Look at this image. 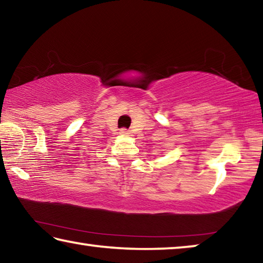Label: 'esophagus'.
Masks as SVG:
<instances>
[{"label": "esophagus", "instance_id": "34e87169", "mask_svg": "<svg viewBox=\"0 0 263 263\" xmlns=\"http://www.w3.org/2000/svg\"><path fill=\"white\" fill-rule=\"evenodd\" d=\"M121 136H123V137H130L131 136V133H130V131H127L126 128H122L121 130Z\"/></svg>", "mask_w": 263, "mask_h": 263}]
</instances>
